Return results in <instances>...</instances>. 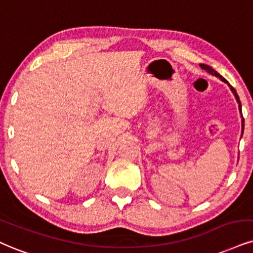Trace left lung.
I'll return each mask as SVG.
<instances>
[{"instance_id": "left-lung-1", "label": "left lung", "mask_w": 253, "mask_h": 253, "mask_svg": "<svg viewBox=\"0 0 253 253\" xmlns=\"http://www.w3.org/2000/svg\"><path fill=\"white\" fill-rule=\"evenodd\" d=\"M199 67L202 68V69H204V70H207L209 74L210 75H212V76H216V77H218V79H219L220 81H223L224 83H226L227 85L230 86V90H231L232 91V93L233 95H235V97H236V99H237V103H238V108H239V112H241V116H242V136H243V132H244V118H243V114H242V103H241V99H239V97H238V95H237V91L235 90V88H233V86H231L229 84V82H227V81L224 79V77L222 76V75H219L217 73L216 70L213 69V68H211L210 65H208V64H199Z\"/></svg>"}]
</instances>
